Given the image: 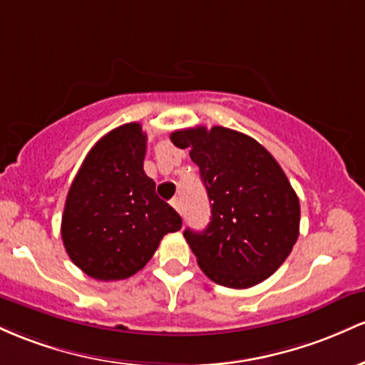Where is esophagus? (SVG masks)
<instances>
[{
    "mask_svg": "<svg viewBox=\"0 0 365 365\" xmlns=\"http://www.w3.org/2000/svg\"><path fill=\"white\" fill-rule=\"evenodd\" d=\"M170 205L175 208V210L179 212V214H181V200H179V198H172L170 200Z\"/></svg>",
    "mask_w": 365,
    "mask_h": 365,
    "instance_id": "esophagus-1",
    "label": "esophagus"
}]
</instances>
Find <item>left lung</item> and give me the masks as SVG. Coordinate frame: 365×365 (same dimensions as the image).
Wrapping results in <instances>:
<instances>
[{"label": "left lung", "instance_id": "8db88e82", "mask_svg": "<svg viewBox=\"0 0 365 365\" xmlns=\"http://www.w3.org/2000/svg\"><path fill=\"white\" fill-rule=\"evenodd\" d=\"M170 141L191 148L210 200L208 227L184 231L200 269L236 289L272 276L300 231V202L276 158L253 138L220 125L174 130Z\"/></svg>", "mask_w": 365, "mask_h": 365}]
</instances>
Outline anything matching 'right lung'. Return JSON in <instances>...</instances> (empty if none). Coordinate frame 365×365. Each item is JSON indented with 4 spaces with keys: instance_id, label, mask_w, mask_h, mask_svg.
I'll list each match as a JSON object with an SVG mask.
<instances>
[{
    "instance_id": "1",
    "label": "right lung",
    "mask_w": 365,
    "mask_h": 365,
    "mask_svg": "<svg viewBox=\"0 0 365 365\" xmlns=\"http://www.w3.org/2000/svg\"><path fill=\"white\" fill-rule=\"evenodd\" d=\"M146 134L138 122L110 130L86 155L61 215V240L81 271L117 281L141 271L181 215L158 198L143 170Z\"/></svg>"
}]
</instances>
